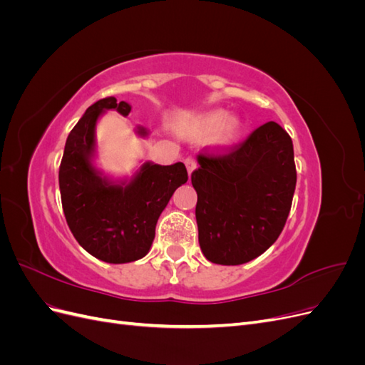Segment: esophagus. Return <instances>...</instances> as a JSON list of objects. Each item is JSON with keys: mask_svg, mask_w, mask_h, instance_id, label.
Instances as JSON below:
<instances>
[{"mask_svg": "<svg viewBox=\"0 0 365 365\" xmlns=\"http://www.w3.org/2000/svg\"><path fill=\"white\" fill-rule=\"evenodd\" d=\"M185 168H187V172H189V175L193 173V170L196 169V161L193 158H187L185 161Z\"/></svg>", "mask_w": 365, "mask_h": 365, "instance_id": "esophagus-1", "label": "esophagus"}]
</instances>
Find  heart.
I'll return each mask as SVG.
<instances>
[{
	"label": "heart",
	"instance_id": "1",
	"mask_svg": "<svg viewBox=\"0 0 365 365\" xmlns=\"http://www.w3.org/2000/svg\"><path fill=\"white\" fill-rule=\"evenodd\" d=\"M242 120L236 115H227L222 109L204 113L181 126V134L190 138H205L213 135V145L217 149L233 146L242 134Z\"/></svg>",
	"mask_w": 365,
	"mask_h": 365
}]
</instances>
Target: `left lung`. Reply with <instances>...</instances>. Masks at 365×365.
Listing matches in <instances>:
<instances>
[{"mask_svg":"<svg viewBox=\"0 0 365 365\" xmlns=\"http://www.w3.org/2000/svg\"><path fill=\"white\" fill-rule=\"evenodd\" d=\"M192 184L201 251L217 264L259 257L288 219L297 172L292 140L268 121L222 157L197 155Z\"/></svg>","mask_w":365,"mask_h":365,"instance_id":"8db88e82","label":"left lung"}]
</instances>
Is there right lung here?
I'll list each match as a JSON object with an SVG mask.
<instances>
[{
  "label": "right lung",
  "instance_id": "add662e5",
  "mask_svg": "<svg viewBox=\"0 0 365 365\" xmlns=\"http://www.w3.org/2000/svg\"><path fill=\"white\" fill-rule=\"evenodd\" d=\"M132 106L106 97L86 109L65 143L59 189L67 224L79 245L106 263H129L149 252L163 210L187 182L182 163L145 161L132 176L114 178L97 168V121L106 111L128 117ZM148 137L143 126L135 129Z\"/></svg>",
  "mask_w": 365,
  "mask_h": 365
}]
</instances>
